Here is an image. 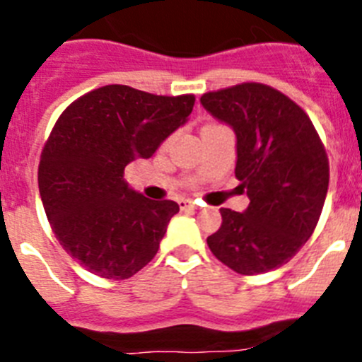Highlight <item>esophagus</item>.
Masks as SVG:
<instances>
[{
    "label": "esophagus",
    "instance_id": "esophagus-1",
    "mask_svg": "<svg viewBox=\"0 0 362 362\" xmlns=\"http://www.w3.org/2000/svg\"><path fill=\"white\" fill-rule=\"evenodd\" d=\"M179 209L187 210V209H196V203L192 199H179Z\"/></svg>",
    "mask_w": 362,
    "mask_h": 362
}]
</instances>
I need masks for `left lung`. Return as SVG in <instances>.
Wrapping results in <instances>:
<instances>
[{
    "label": "left lung",
    "instance_id": "1",
    "mask_svg": "<svg viewBox=\"0 0 362 362\" xmlns=\"http://www.w3.org/2000/svg\"><path fill=\"white\" fill-rule=\"evenodd\" d=\"M201 103L238 136L235 177L250 197L245 214L221 209L209 248L243 276L283 267L313 233L328 192L330 165L317 130L296 101L263 83L206 92Z\"/></svg>",
    "mask_w": 362,
    "mask_h": 362
}]
</instances>
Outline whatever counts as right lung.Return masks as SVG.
<instances>
[{
    "mask_svg": "<svg viewBox=\"0 0 362 362\" xmlns=\"http://www.w3.org/2000/svg\"><path fill=\"white\" fill-rule=\"evenodd\" d=\"M194 103V94L107 85L57 117L41 152L37 185L54 235L83 268L105 279H129L158 254L179 204L130 190L124 166L152 158Z\"/></svg>",
    "mask_w": 362,
    "mask_h": 362,
    "instance_id": "right-lung-1",
    "label": "right lung"
}]
</instances>
